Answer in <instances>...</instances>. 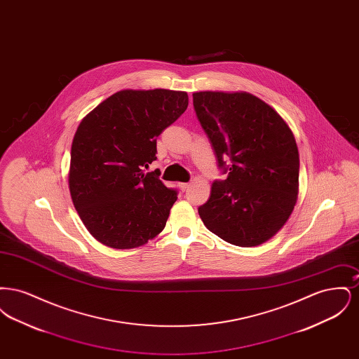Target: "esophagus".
I'll list each match as a JSON object with an SVG mask.
<instances>
[{
	"instance_id": "obj_1",
	"label": "esophagus",
	"mask_w": 359,
	"mask_h": 359,
	"mask_svg": "<svg viewBox=\"0 0 359 359\" xmlns=\"http://www.w3.org/2000/svg\"><path fill=\"white\" fill-rule=\"evenodd\" d=\"M177 186H179V188H180L182 191H186V189L189 187V184H188V183H179Z\"/></svg>"
}]
</instances>
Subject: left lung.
<instances>
[{
	"instance_id": "obj_1",
	"label": "left lung",
	"mask_w": 359,
	"mask_h": 359,
	"mask_svg": "<svg viewBox=\"0 0 359 359\" xmlns=\"http://www.w3.org/2000/svg\"><path fill=\"white\" fill-rule=\"evenodd\" d=\"M192 98L218 167L227 173L212 183L199 215L231 245H261L285 224L297 201L294 137L269 104L249 93L199 91Z\"/></svg>"
}]
</instances>
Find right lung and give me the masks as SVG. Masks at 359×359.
I'll return each mask as SVG.
<instances>
[{
	"instance_id": "obj_1",
	"label": "right lung",
	"mask_w": 359,
	"mask_h": 359,
	"mask_svg": "<svg viewBox=\"0 0 359 359\" xmlns=\"http://www.w3.org/2000/svg\"><path fill=\"white\" fill-rule=\"evenodd\" d=\"M184 91L122 90L88 113L71 147L72 203L90 234L114 249H132L165 227L177 191L156 171V140L187 109Z\"/></svg>"
}]
</instances>
